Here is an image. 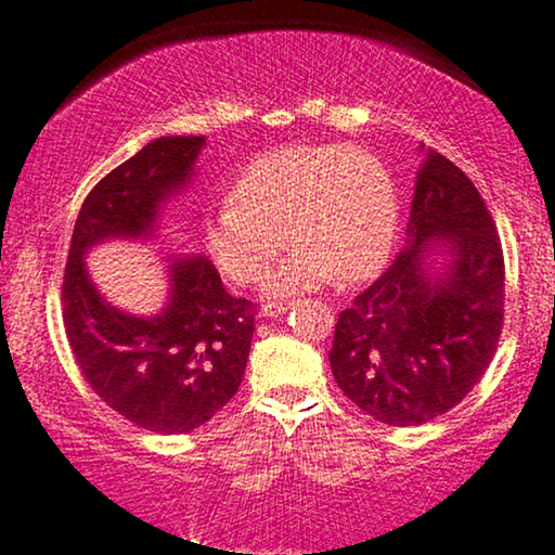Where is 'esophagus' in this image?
Masks as SVG:
<instances>
[{
  "mask_svg": "<svg viewBox=\"0 0 555 555\" xmlns=\"http://www.w3.org/2000/svg\"><path fill=\"white\" fill-rule=\"evenodd\" d=\"M292 309V301H279V304H263L261 317H281Z\"/></svg>",
  "mask_w": 555,
  "mask_h": 555,
  "instance_id": "1",
  "label": "esophagus"
}]
</instances>
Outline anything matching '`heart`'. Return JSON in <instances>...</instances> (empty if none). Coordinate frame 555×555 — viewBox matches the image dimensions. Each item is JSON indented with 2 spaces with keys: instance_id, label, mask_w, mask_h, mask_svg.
<instances>
[{
  "instance_id": "obj_1",
  "label": "heart",
  "mask_w": 555,
  "mask_h": 555,
  "mask_svg": "<svg viewBox=\"0 0 555 555\" xmlns=\"http://www.w3.org/2000/svg\"><path fill=\"white\" fill-rule=\"evenodd\" d=\"M397 231L387 168L354 145H288L233 178L229 203L203 221L206 251L233 284H256L284 238L292 246L263 281L271 296L359 279L379 267Z\"/></svg>"
}]
</instances>
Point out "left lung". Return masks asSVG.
Here are the masks:
<instances>
[{"mask_svg": "<svg viewBox=\"0 0 555 555\" xmlns=\"http://www.w3.org/2000/svg\"><path fill=\"white\" fill-rule=\"evenodd\" d=\"M433 245L451 246L440 272L426 263ZM503 304V248L486 201L455 163L427 153L404 251L334 326V379L379 423H430L486 374Z\"/></svg>", "mask_w": 555, "mask_h": 555, "instance_id": "1", "label": "left lung"}]
</instances>
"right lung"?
<instances>
[{"label": "right lung", "mask_w": 555, "mask_h": 555, "mask_svg": "<svg viewBox=\"0 0 555 555\" xmlns=\"http://www.w3.org/2000/svg\"><path fill=\"white\" fill-rule=\"evenodd\" d=\"M201 135L158 138L111 170L77 214L62 276V322L100 400L132 425L158 435L208 423L244 379L256 304L225 292L206 256L170 267V301L151 319L111 307L85 271L82 256L111 236H147L160 203L189 183Z\"/></svg>", "instance_id": "1"}]
</instances>
